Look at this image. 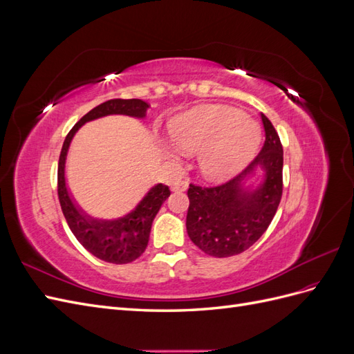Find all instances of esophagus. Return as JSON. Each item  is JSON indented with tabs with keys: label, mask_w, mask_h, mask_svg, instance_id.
Listing matches in <instances>:
<instances>
[{
	"label": "esophagus",
	"mask_w": 354,
	"mask_h": 354,
	"mask_svg": "<svg viewBox=\"0 0 354 354\" xmlns=\"http://www.w3.org/2000/svg\"><path fill=\"white\" fill-rule=\"evenodd\" d=\"M187 187H189V183L186 180L174 181V183L171 185V190H173V192H185Z\"/></svg>",
	"instance_id": "obj_1"
}]
</instances>
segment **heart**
<instances>
[{
    "label": "heart",
    "mask_w": 354,
    "mask_h": 354,
    "mask_svg": "<svg viewBox=\"0 0 354 354\" xmlns=\"http://www.w3.org/2000/svg\"><path fill=\"white\" fill-rule=\"evenodd\" d=\"M168 136L181 152L195 153L201 174L211 181H224L239 174L260 146L261 131L252 118L223 104L199 106L176 116ZM168 160L177 153L162 147Z\"/></svg>",
    "instance_id": "obj_1"
}]
</instances>
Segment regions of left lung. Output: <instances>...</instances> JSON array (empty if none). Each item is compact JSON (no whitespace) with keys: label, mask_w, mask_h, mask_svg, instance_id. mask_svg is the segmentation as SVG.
I'll return each instance as SVG.
<instances>
[{"label":"left lung","mask_w":354,"mask_h":354,"mask_svg":"<svg viewBox=\"0 0 354 354\" xmlns=\"http://www.w3.org/2000/svg\"><path fill=\"white\" fill-rule=\"evenodd\" d=\"M266 142L239 176L216 187L190 185L186 229L190 241L224 259L250 248L269 227L282 198L283 149L274 127L261 113Z\"/></svg>","instance_id":"left-lung-1"}]
</instances>
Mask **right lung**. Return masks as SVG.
<instances>
[{
	"mask_svg": "<svg viewBox=\"0 0 354 354\" xmlns=\"http://www.w3.org/2000/svg\"><path fill=\"white\" fill-rule=\"evenodd\" d=\"M147 109L149 104L140 99H113L95 106L73 125L60 152L57 194L63 216H65L75 238L84 248L106 263L127 264L137 260L145 252L153 218L156 217L160 205L171 195V192L168 186L158 183L149 189L136 208L125 214L124 217L112 220L94 218L78 205L68 189L65 174L68 152L75 134L84 124L109 115H125L143 120Z\"/></svg>",
	"mask_w": 354,
	"mask_h": 354,
	"instance_id": "1",
	"label": "right lung"
}]
</instances>
